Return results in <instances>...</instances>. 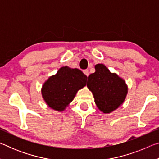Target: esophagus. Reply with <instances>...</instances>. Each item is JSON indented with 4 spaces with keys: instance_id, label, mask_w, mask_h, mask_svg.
<instances>
[{
    "instance_id": "34e87169",
    "label": "esophagus",
    "mask_w": 159,
    "mask_h": 159,
    "mask_svg": "<svg viewBox=\"0 0 159 159\" xmlns=\"http://www.w3.org/2000/svg\"><path fill=\"white\" fill-rule=\"evenodd\" d=\"M83 73H84L86 76H88V75H89V71H88V70H84V71H83Z\"/></svg>"
}]
</instances>
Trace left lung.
I'll list each match as a JSON object with an SVG mask.
<instances>
[{"instance_id": "1", "label": "left lung", "mask_w": 159, "mask_h": 159, "mask_svg": "<svg viewBox=\"0 0 159 159\" xmlns=\"http://www.w3.org/2000/svg\"><path fill=\"white\" fill-rule=\"evenodd\" d=\"M95 72L88 76L87 87L92 92L98 108L104 114H110L121 106L128 95L125 80L111 73L103 64L95 66Z\"/></svg>"}]
</instances>
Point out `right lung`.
Returning <instances> with one entry per match:
<instances>
[{"label": "right lung", "instance_id": "obj_1", "mask_svg": "<svg viewBox=\"0 0 159 159\" xmlns=\"http://www.w3.org/2000/svg\"><path fill=\"white\" fill-rule=\"evenodd\" d=\"M87 79L79 69L67 66L61 67L42 85V98L51 109L63 111L73 101L78 91L86 85Z\"/></svg>", "mask_w": 159, "mask_h": 159}]
</instances>
